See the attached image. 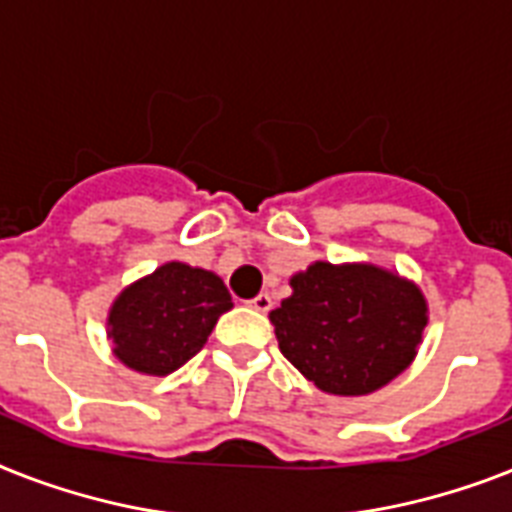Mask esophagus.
<instances>
[{
    "label": "esophagus",
    "instance_id": "esophagus-1",
    "mask_svg": "<svg viewBox=\"0 0 512 512\" xmlns=\"http://www.w3.org/2000/svg\"><path fill=\"white\" fill-rule=\"evenodd\" d=\"M249 307L257 310V313H268L270 307H273V299H270V294H257V297L249 302Z\"/></svg>",
    "mask_w": 512,
    "mask_h": 512
}]
</instances>
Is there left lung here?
Wrapping results in <instances>:
<instances>
[{"label":"left lung","mask_w":512,"mask_h":512,"mask_svg":"<svg viewBox=\"0 0 512 512\" xmlns=\"http://www.w3.org/2000/svg\"><path fill=\"white\" fill-rule=\"evenodd\" d=\"M292 297L270 310L278 350L318 389L360 397L413 363L429 323L413 281L371 263H313L292 276Z\"/></svg>","instance_id":"left-lung-1"}]
</instances>
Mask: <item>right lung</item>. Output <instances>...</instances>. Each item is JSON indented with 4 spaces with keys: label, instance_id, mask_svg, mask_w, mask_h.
<instances>
[{
    "label": "right lung",
    "instance_id": "1",
    "mask_svg": "<svg viewBox=\"0 0 512 512\" xmlns=\"http://www.w3.org/2000/svg\"><path fill=\"white\" fill-rule=\"evenodd\" d=\"M231 307V294L213 270L173 260L115 297L107 336L126 368L168 376L205 347L218 318Z\"/></svg>",
    "mask_w": 512,
    "mask_h": 512
}]
</instances>
